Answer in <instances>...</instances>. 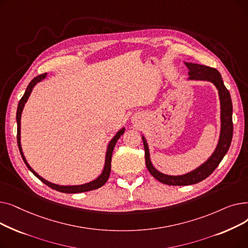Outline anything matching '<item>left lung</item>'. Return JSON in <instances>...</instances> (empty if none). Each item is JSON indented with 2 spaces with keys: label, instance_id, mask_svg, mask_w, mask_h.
<instances>
[{
  "label": "left lung",
  "instance_id": "1",
  "mask_svg": "<svg viewBox=\"0 0 248 248\" xmlns=\"http://www.w3.org/2000/svg\"><path fill=\"white\" fill-rule=\"evenodd\" d=\"M185 65L189 69V80H203L212 82L218 89V94L220 99V120H221V128L220 136L217 147L209 159L200 165L195 170L179 176L166 175L159 172L155 169L150 159V151L148 142L144 136H141L142 141H144L145 148V158L146 165L149 172L152 176L160 181L161 183L172 186H187L199 183V182L210 176L215 169L218 167L220 162L222 161L224 155L229 150L233 135V123H232V101L228 89L225 87L222 77L219 71L215 68L205 66V65L185 62Z\"/></svg>",
  "mask_w": 248,
  "mask_h": 248
}]
</instances>
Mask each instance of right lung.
Here are the masks:
<instances>
[{
    "label": "right lung",
    "instance_id": "obj_1",
    "mask_svg": "<svg viewBox=\"0 0 248 248\" xmlns=\"http://www.w3.org/2000/svg\"><path fill=\"white\" fill-rule=\"evenodd\" d=\"M46 78V73L41 74V75H38L36 76L34 79L31 80V82L29 83V85L27 86V89H26L25 93L23 95V97L20 99L19 104H18V108H17V114H16V120H17V142H18V147L22 155V159L24 161V163L26 164V166L28 167L29 170L39 179L41 182H43L44 184H46L48 187L54 189L56 191L62 192V193H68V194H74V193H82V192H87V191H91V190H95L100 188L101 186H103L104 184L107 183V181L108 180L109 174H110V163H111V155H112V152L114 149V146L116 144L117 140L121 138V136L124 133V127H123L122 129H120L119 132L116 133V135L111 139V140L109 141V144L108 146V150H107V154H106V163H104V168H103V171L102 173L93 181L89 182V183H85L82 185H76V186H62V185H57L54 183H51V182L45 180L44 178H42L41 176H39L33 169L30 167V165L28 164L27 160H26L25 155L23 154L22 151V147H21V115H22V111L23 108L25 107V103L27 102L32 90L34 88V86L38 83L40 82L41 80L45 79Z\"/></svg>",
    "mask_w": 248,
    "mask_h": 248
}]
</instances>
